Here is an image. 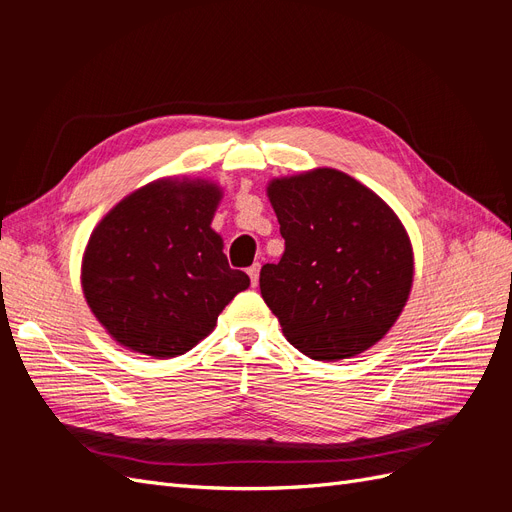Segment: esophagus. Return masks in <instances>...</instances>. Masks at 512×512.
Masks as SVG:
<instances>
[{"instance_id":"obj_1","label":"esophagus","mask_w":512,"mask_h":512,"mask_svg":"<svg viewBox=\"0 0 512 512\" xmlns=\"http://www.w3.org/2000/svg\"><path fill=\"white\" fill-rule=\"evenodd\" d=\"M247 275H250L252 286H258V275H260V265H258V262H256V265H252L250 269H247Z\"/></svg>"}]
</instances>
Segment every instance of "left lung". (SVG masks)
<instances>
[{
    "mask_svg": "<svg viewBox=\"0 0 512 512\" xmlns=\"http://www.w3.org/2000/svg\"><path fill=\"white\" fill-rule=\"evenodd\" d=\"M286 250L260 269V294L288 342L314 361H342L389 333L414 277L412 243L384 200L335 168L267 188Z\"/></svg>",
    "mask_w": 512,
    "mask_h": 512,
    "instance_id": "8db88e82",
    "label": "left lung"
}]
</instances>
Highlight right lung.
Segmentation results:
<instances>
[{"mask_svg": "<svg viewBox=\"0 0 512 512\" xmlns=\"http://www.w3.org/2000/svg\"><path fill=\"white\" fill-rule=\"evenodd\" d=\"M222 190L158 179L108 211L85 247L87 305L117 344L170 359L192 350L250 286L211 228Z\"/></svg>", "mask_w": 512, "mask_h": 512, "instance_id": "1", "label": "right lung"}]
</instances>
